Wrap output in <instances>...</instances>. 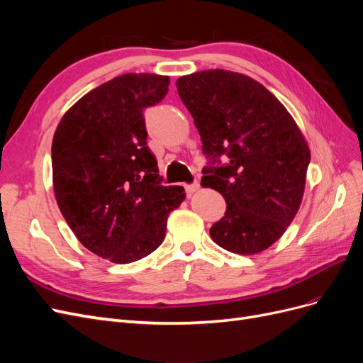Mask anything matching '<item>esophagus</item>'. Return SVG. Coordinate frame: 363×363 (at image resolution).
Segmentation results:
<instances>
[{"label": "esophagus", "mask_w": 363, "mask_h": 363, "mask_svg": "<svg viewBox=\"0 0 363 363\" xmlns=\"http://www.w3.org/2000/svg\"><path fill=\"white\" fill-rule=\"evenodd\" d=\"M184 188H186V192H188L189 195H192L194 192H196V191H199V189H200V183L195 180V182L192 183V184H186V186H184Z\"/></svg>", "instance_id": "obj_1"}]
</instances>
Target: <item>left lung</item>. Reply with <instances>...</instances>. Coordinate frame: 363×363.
Masks as SVG:
<instances>
[{"label":"left lung","instance_id":"1","mask_svg":"<svg viewBox=\"0 0 363 363\" xmlns=\"http://www.w3.org/2000/svg\"><path fill=\"white\" fill-rule=\"evenodd\" d=\"M175 84L211 160L201 186L227 203L225 216L211 228L213 242L236 255H257L298 212L309 145L286 107L248 75L208 69ZM223 155L229 159L224 165Z\"/></svg>","mask_w":363,"mask_h":363}]
</instances>
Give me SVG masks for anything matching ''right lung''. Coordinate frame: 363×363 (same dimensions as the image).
Returning a JSON list of instances; mask_svg holds the SVG:
<instances>
[{
	"label": "right lung",
	"instance_id": "right-lung-1",
	"mask_svg": "<svg viewBox=\"0 0 363 363\" xmlns=\"http://www.w3.org/2000/svg\"><path fill=\"white\" fill-rule=\"evenodd\" d=\"M169 77L124 74L95 87L63 115L52 138V188L74 235L94 255L130 263L163 242L182 186H162L147 147L144 111Z\"/></svg>",
	"mask_w": 363,
	"mask_h": 363
}]
</instances>
